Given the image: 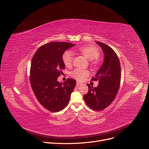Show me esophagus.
I'll return each instance as SVG.
<instances>
[{"label": "esophagus", "instance_id": "obj_1", "mask_svg": "<svg viewBox=\"0 0 149 149\" xmlns=\"http://www.w3.org/2000/svg\"><path fill=\"white\" fill-rule=\"evenodd\" d=\"M81 84H82L81 83H80V82H77L76 83V86H77V87H79V86H80Z\"/></svg>", "mask_w": 149, "mask_h": 149}]
</instances>
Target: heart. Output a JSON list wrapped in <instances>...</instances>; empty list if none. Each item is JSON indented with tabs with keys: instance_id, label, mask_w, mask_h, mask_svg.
I'll return each instance as SVG.
<instances>
[{
	"instance_id": "obj_1",
	"label": "heart",
	"mask_w": 149,
	"mask_h": 149,
	"mask_svg": "<svg viewBox=\"0 0 149 149\" xmlns=\"http://www.w3.org/2000/svg\"><path fill=\"white\" fill-rule=\"evenodd\" d=\"M82 54H83L87 59L90 61L93 60V64L97 63V58L100 55L99 49L93 45H85L78 49ZM73 55L72 52L67 51L64 53L63 55V61L66 67L71 66L73 63ZM90 72L88 70H84L80 68L74 69L70 73L72 77L78 81H81L90 75Z\"/></svg>"
}]
</instances>
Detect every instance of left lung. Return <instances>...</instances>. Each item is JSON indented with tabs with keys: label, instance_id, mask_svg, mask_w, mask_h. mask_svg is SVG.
<instances>
[{
	"label": "left lung",
	"instance_id": "obj_1",
	"mask_svg": "<svg viewBox=\"0 0 149 149\" xmlns=\"http://www.w3.org/2000/svg\"><path fill=\"white\" fill-rule=\"evenodd\" d=\"M104 54L103 63L92 81L99 80L97 87L88 86V92L84 95L86 104L95 111L108 107L116 98L121 81V67L119 59L112 48L97 41Z\"/></svg>",
	"mask_w": 149,
	"mask_h": 149
}]
</instances>
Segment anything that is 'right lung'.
Instances as JSON below:
<instances>
[{
    "label": "right lung",
    "instance_id": "1",
    "mask_svg": "<svg viewBox=\"0 0 149 149\" xmlns=\"http://www.w3.org/2000/svg\"><path fill=\"white\" fill-rule=\"evenodd\" d=\"M75 45L67 42H51L40 47L33 56L30 82L33 93L42 107L58 112L68 104L76 82L71 78L59 82L58 77L65 68L63 55Z\"/></svg>",
    "mask_w": 149,
    "mask_h": 149
}]
</instances>
